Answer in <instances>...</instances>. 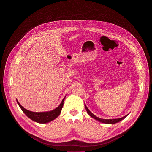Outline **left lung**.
Wrapping results in <instances>:
<instances>
[{"label": "left lung", "instance_id": "obj_1", "mask_svg": "<svg viewBox=\"0 0 152 152\" xmlns=\"http://www.w3.org/2000/svg\"><path fill=\"white\" fill-rule=\"evenodd\" d=\"M85 108H86V111L88 112V114H89L91 117L95 118L96 120H97V121H99V122H102V123H105V124H115V123L120 122L121 121H122V119H124V118H125V117H126L127 116V115H125V116H124V117H121V118H115V119H103V118H99V117H96L95 115H94L93 114H92V113H91V112L88 109V108L86 107V105H85Z\"/></svg>", "mask_w": 152, "mask_h": 152}]
</instances>
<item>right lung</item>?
<instances>
[{
  "label": "right lung",
  "mask_w": 152,
  "mask_h": 152,
  "mask_svg": "<svg viewBox=\"0 0 152 152\" xmlns=\"http://www.w3.org/2000/svg\"><path fill=\"white\" fill-rule=\"evenodd\" d=\"M64 98L63 99L60 105H59V106L56 107L55 109L50 112H44V113H34V112L28 110L26 109H25L24 107H23L22 105L20 104V103L18 102L17 100V102L20 107L21 108V109L26 114V115L28 117L30 118H31L32 121L37 122L38 123L45 124L55 119V118L60 114L61 109L63 107V102H64Z\"/></svg>",
  "instance_id": "right-lung-1"
}]
</instances>
